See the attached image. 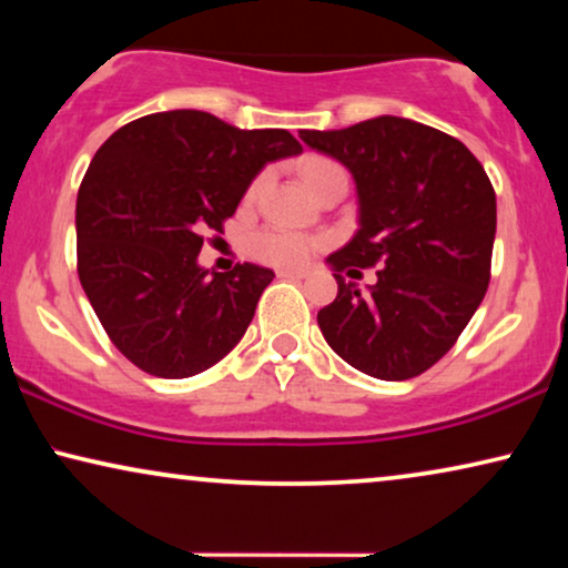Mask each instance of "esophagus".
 Returning a JSON list of instances; mask_svg holds the SVG:
<instances>
[{"mask_svg": "<svg viewBox=\"0 0 568 568\" xmlns=\"http://www.w3.org/2000/svg\"><path fill=\"white\" fill-rule=\"evenodd\" d=\"M276 276L278 278H305L307 271L305 268H278Z\"/></svg>", "mask_w": 568, "mask_h": 568, "instance_id": "34e87169", "label": "esophagus"}]
</instances>
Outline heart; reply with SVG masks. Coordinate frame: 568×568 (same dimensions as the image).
Here are the masks:
<instances>
[{"instance_id":"b5f03b06","label":"heart","mask_w":568,"mask_h":568,"mask_svg":"<svg viewBox=\"0 0 568 568\" xmlns=\"http://www.w3.org/2000/svg\"><path fill=\"white\" fill-rule=\"evenodd\" d=\"M302 178H305L307 189L317 193L323 185H328L336 178H348L346 170L338 165L336 160L328 158H310L302 165ZM263 175L255 178L251 189H247V199H255V193L261 191ZM328 245V237L323 235H310V232L297 230H284V227H263L255 230L247 237V253L255 261L268 263V266H282V268H297L313 258L315 253H321Z\"/></svg>"}]
</instances>
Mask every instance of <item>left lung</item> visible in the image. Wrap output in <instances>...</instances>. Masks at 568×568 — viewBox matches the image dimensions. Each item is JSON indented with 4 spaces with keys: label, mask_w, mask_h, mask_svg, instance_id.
Wrapping results in <instances>:
<instances>
[{
    "label": "left lung",
    "mask_w": 568,
    "mask_h": 568,
    "mask_svg": "<svg viewBox=\"0 0 568 568\" xmlns=\"http://www.w3.org/2000/svg\"><path fill=\"white\" fill-rule=\"evenodd\" d=\"M300 139L344 162L359 193V232L328 255L338 294L317 313L325 341L369 377L422 375L455 346L491 278L496 193L484 165L460 139L398 115ZM375 265L367 295L339 276Z\"/></svg>",
    "instance_id": "8db88e82"
}]
</instances>
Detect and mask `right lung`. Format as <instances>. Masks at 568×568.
<instances>
[{
	"label": "right lung",
	"instance_id": "1",
	"mask_svg": "<svg viewBox=\"0 0 568 568\" xmlns=\"http://www.w3.org/2000/svg\"><path fill=\"white\" fill-rule=\"evenodd\" d=\"M300 152L290 131H245L204 111L142 115L105 139L77 193V274L131 364L183 379L237 346L274 271L209 274L196 255L261 168Z\"/></svg>",
	"mask_w": 568,
	"mask_h": 568
}]
</instances>
